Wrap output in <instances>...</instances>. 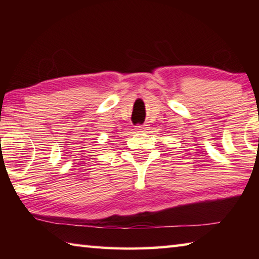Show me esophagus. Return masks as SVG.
Masks as SVG:
<instances>
[{"mask_svg": "<svg viewBox=\"0 0 259 259\" xmlns=\"http://www.w3.org/2000/svg\"><path fill=\"white\" fill-rule=\"evenodd\" d=\"M136 131H144L146 129V125H136Z\"/></svg>", "mask_w": 259, "mask_h": 259, "instance_id": "1", "label": "esophagus"}]
</instances>
